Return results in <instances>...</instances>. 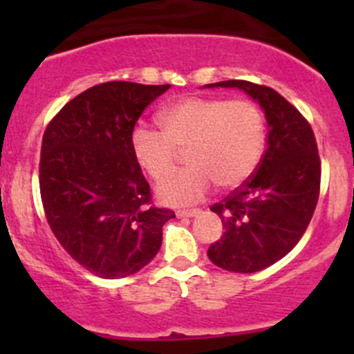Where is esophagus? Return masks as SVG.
Instances as JSON below:
<instances>
[{"mask_svg":"<svg viewBox=\"0 0 354 354\" xmlns=\"http://www.w3.org/2000/svg\"><path fill=\"white\" fill-rule=\"evenodd\" d=\"M200 214V209H188V210H176L178 217H195Z\"/></svg>","mask_w":354,"mask_h":354,"instance_id":"34e87169","label":"esophagus"}]
</instances>
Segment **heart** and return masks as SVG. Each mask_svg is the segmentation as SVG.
Wrapping results in <instances>:
<instances>
[{
    "label": "heart",
    "instance_id": "obj_1",
    "mask_svg": "<svg viewBox=\"0 0 354 354\" xmlns=\"http://www.w3.org/2000/svg\"><path fill=\"white\" fill-rule=\"evenodd\" d=\"M160 131L138 127L130 145L135 162L160 180L187 154L188 170L159 181L156 195L169 205L197 202L216 185L234 190L252 178L266 151V118L246 99L185 97L157 116Z\"/></svg>",
    "mask_w": 354,
    "mask_h": 354
}]
</instances>
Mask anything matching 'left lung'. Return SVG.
Wrapping results in <instances>:
<instances>
[{
	"label": "left lung",
	"mask_w": 354,
	"mask_h": 354,
	"mask_svg": "<svg viewBox=\"0 0 354 354\" xmlns=\"http://www.w3.org/2000/svg\"><path fill=\"white\" fill-rule=\"evenodd\" d=\"M205 87H236L266 114L267 149L246 183L210 207L224 224L210 245V262L230 272L250 274L286 257L301 240L320 194V157L308 121L266 85L226 80Z\"/></svg>",
	"instance_id": "1"
}]
</instances>
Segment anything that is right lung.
<instances>
[{
	"instance_id": "obj_1",
	"label": "right lung",
	"mask_w": 354,
	"mask_h": 354,
	"mask_svg": "<svg viewBox=\"0 0 354 354\" xmlns=\"http://www.w3.org/2000/svg\"><path fill=\"white\" fill-rule=\"evenodd\" d=\"M169 87L94 85L66 102L42 137L39 188L49 227L71 259L104 279L144 269L174 217L151 205L130 145L140 114Z\"/></svg>"
}]
</instances>
